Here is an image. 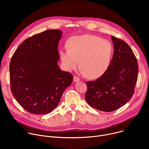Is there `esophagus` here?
I'll return each mask as SVG.
<instances>
[{
  "mask_svg": "<svg viewBox=\"0 0 149 149\" xmlns=\"http://www.w3.org/2000/svg\"><path fill=\"white\" fill-rule=\"evenodd\" d=\"M73 81H74V82H77L79 81V79L78 77H77L75 76V77L73 78Z\"/></svg>",
  "mask_w": 149,
  "mask_h": 149,
  "instance_id": "34e87169",
  "label": "esophagus"
}]
</instances>
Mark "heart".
<instances>
[{
  "label": "heart",
  "mask_w": 149,
  "mask_h": 149,
  "mask_svg": "<svg viewBox=\"0 0 149 149\" xmlns=\"http://www.w3.org/2000/svg\"><path fill=\"white\" fill-rule=\"evenodd\" d=\"M68 48H62L59 56L63 68L68 71L75 70L79 65L82 72L90 78L102 76L109 70L112 61L114 47L107 39L86 34L70 38Z\"/></svg>",
  "instance_id": "heart-1"
}]
</instances>
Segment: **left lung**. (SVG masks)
<instances>
[{
	"instance_id": "8db88e82",
	"label": "left lung",
	"mask_w": 149,
	"mask_h": 149,
	"mask_svg": "<svg viewBox=\"0 0 149 149\" xmlns=\"http://www.w3.org/2000/svg\"><path fill=\"white\" fill-rule=\"evenodd\" d=\"M114 53L111 65L102 76L87 82L86 100L93 108L102 111L117 110L132 98L138 77L134 54L126 42L111 36Z\"/></svg>"
}]
</instances>
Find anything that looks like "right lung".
Masks as SVG:
<instances>
[{
  "label": "right lung",
  "instance_id": "add662e5",
  "mask_svg": "<svg viewBox=\"0 0 149 149\" xmlns=\"http://www.w3.org/2000/svg\"><path fill=\"white\" fill-rule=\"evenodd\" d=\"M62 35L57 29L36 34L23 42L12 57L11 91L29 113H51L72 82V75L61 70L58 65V46Z\"/></svg>",
  "mask_w": 149,
  "mask_h": 149
}]
</instances>
